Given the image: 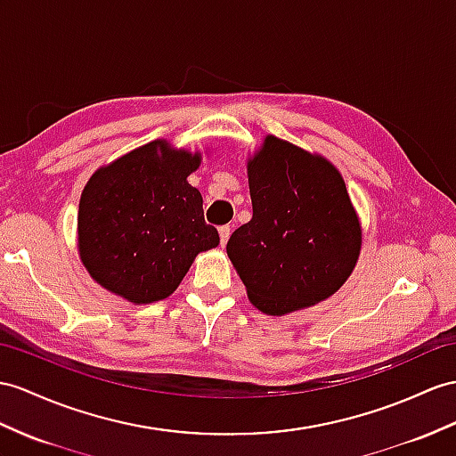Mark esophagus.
<instances>
[{"instance_id": "34e87169", "label": "esophagus", "mask_w": 456, "mask_h": 456, "mask_svg": "<svg viewBox=\"0 0 456 456\" xmlns=\"http://www.w3.org/2000/svg\"><path fill=\"white\" fill-rule=\"evenodd\" d=\"M218 234H220V246H226V241H228V238H230V234H232L230 224L220 226V228H218Z\"/></svg>"}]
</instances>
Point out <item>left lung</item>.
Listing matches in <instances>:
<instances>
[{"instance_id": "left-lung-1", "label": "left lung", "mask_w": 456, "mask_h": 456, "mask_svg": "<svg viewBox=\"0 0 456 456\" xmlns=\"http://www.w3.org/2000/svg\"><path fill=\"white\" fill-rule=\"evenodd\" d=\"M248 175L253 216L230 236L226 251L251 304L284 315L335 294L362 246L338 170L269 135Z\"/></svg>"}]
</instances>
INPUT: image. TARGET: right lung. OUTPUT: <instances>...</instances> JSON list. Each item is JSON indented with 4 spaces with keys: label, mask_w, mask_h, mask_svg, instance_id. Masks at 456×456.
<instances>
[{
    "label": "right lung",
    "mask_w": 456,
    "mask_h": 456,
    "mask_svg": "<svg viewBox=\"0 0 456 456\" xmlns=\"http://www.w3.org/2000/svg\"><path fill=\"white\" fill-rule=\"evenodd\" d=\"M201 159L152 141L88 180L79 203V251L93 279L133 304L168 297L197 253L218 246L203 197L187 175Z\"/></svg>",
    "instance_id": "add662e5"
}]
</instances>
